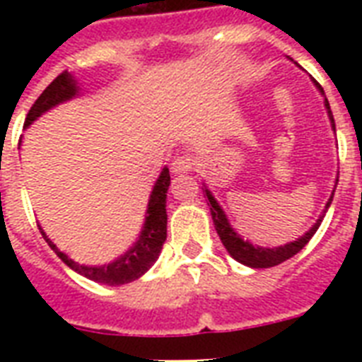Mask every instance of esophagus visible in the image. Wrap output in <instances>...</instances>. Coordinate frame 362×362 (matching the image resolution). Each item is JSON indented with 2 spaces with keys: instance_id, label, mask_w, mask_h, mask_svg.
<instances>
[{
  "instance_id": "esophagus-1",
  "label": "esophagus",
  "mask_w": 362,
  "mask_h": 362,
  "mask_svg": "<svg viewBox=\"0 0 362 362\" xmlns=\"http://www.w3.org/2000/svg\"><path fill=\"white\" fill-rule=\"evenodd\" d=\"M195 167V158L189 156V153H184V156H178V158L173 161V173L175 175H182V173H189V170Z\"/></svg>"
}]
</instances>
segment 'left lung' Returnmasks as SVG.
<instances>
[{
  "label": "left lung",
  "instance_id": "left-lung-1",
  "mask_svg": "<svg viewBox=\"0 0 362 362\" xmlns=\"http://www.w3.org/2000/svg\"><path fill=\"white\" fill-rule=\"evenodd\" d=\"M315 86L320 88V92L323 93V88H321L317 82H315ZM325 107H327V112H329V118H331L332 129H334V118H332L331 107H329V101H327V99H325ZM337 184H338V178H337ZM204 193H206V197H209L210 214H212V221H214L216 231H218V235H220L226 250L231 253L233 259H237L238 263L246 264V267H252V269H269V267H276V264L284 263V261H287V259L293 257V255H297V253L300 252L306 244H308L310 238L314 237L315 231H317V227L321 226V220H323V216H321L320 220L315 221L308 233H304L303 237L297 238V240L289 242V244H286V246H278V247L253 246L252 242L240 238V235L233 229L229 220H227L226 212L221 210V206L218 204L214 195H212L206 187H204ZM332 195H334V192H332ZM332 195L331 199H329V203H327L325 209L331 206Z\"/></svg>",
  "mask_w": 362,
  "mask_h": 362
}]
</instances>
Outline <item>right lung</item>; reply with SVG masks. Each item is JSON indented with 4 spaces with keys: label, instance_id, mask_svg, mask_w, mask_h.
<instances>
[{
    "label": "right lung",
    "instance_id": "obj_1",
    "mask_svg": "<svg viewBox=\"0 0 362 362\" xmlns=\"http://www.w3.org/2000/svg\"><path fill=\"white\" fill-rule=\"evenodd\" d=\"M75 95H78V86H76L75 78L71 76V73L64 71L62 75H58L47 90L37 98L33 107L30 109L28 116H25L24 125L28 127L30 124L39 118L42 112H47L56 105L69 101ZM170 184V175L169 169L165 167L159 175L158 182L153 184L152 195L148 201V210H146V220H144V227H142L141 237L139 240L131 246V250L120 255V257L112 261L109 264H101V267H86V264L75 263L73 259H69L64 252H59L56 244L45 235L41 227V235L45 240L48 242V246L52 247L56 255L64 261L69 269H73L78 274L86 276L88 280L99 281V284H107V286H122V284H129V281L141 278L146 272L156 259L161 253L163 242L167 238V189Z\"/></svg>",
    "mask_w": 362,
    "mask_h": 362
}]
</instances>
